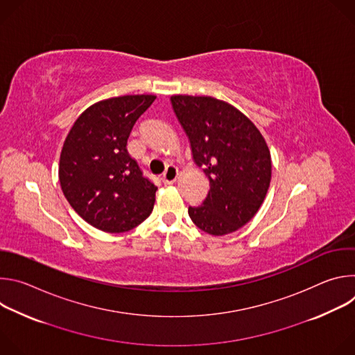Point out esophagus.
<instances>
[{
    "instance_id": "esophagus-1",
    "label": "esophagus",
    "mask_w": 355,
    "mask_h": 355,
    "mask_svg": "<svg viewBox=\"0 0 355 355\" xmlns=\"http://www.w3.org/2000/svg\"><path fill=\"white\" fill-rule=\"evenodd\" d=\"M177 177H178V168H177L175 166L170 164V166H167V168H166V171H164L162 180H163V182H164L166 185H170V184L175 182Z\"/></svg>"
}]
</instances>
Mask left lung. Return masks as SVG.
<instances>
[{
	"mask_svg": "<svg viewBox=\"0 0 355 355\" xmlns=\"http://www.w3.org/2000/svg\"><path fill=\"white\" fill-rule=\"evenodd\" d=\"M195 163L209 178L191 220L208 234L223 236L244 226L260 209L271 181V156L260 130L245 115L212 96H171Z\"/></svg>",
	"mask_w": 355,
	"mask_h": 355,
	"instance_id": "8db88e82",
	"label": "left lung"
}]
</instances>
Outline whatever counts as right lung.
<instances>
[{
  "mask_svg": "<svg viewBox=\"0 0 355 355\" xmlns=\"http://www.w3.org/2000/svg\"><path fill=\"white\" fill-rule=\"evenodd\" d=\"M155 95H123L85 110L69 132L59 180L71 208L91 226L122 233L153 211L157 187L129 155L128 139Z\"/></svg>",
  "mask_w": 355,
  "mask_h": 355,
  "instance_id": "add662e5",
  "label": "right lung"
}]
</instances>
